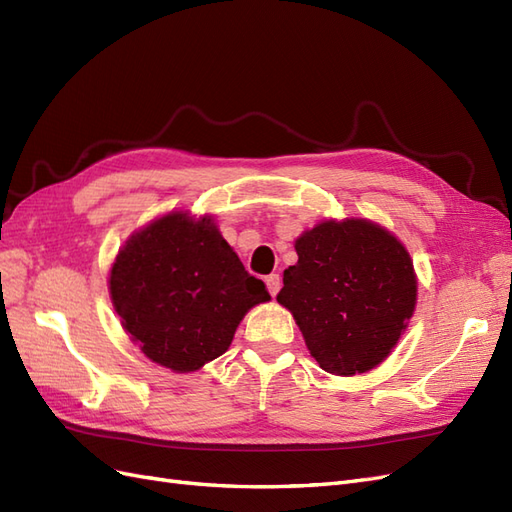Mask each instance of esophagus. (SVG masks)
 Instances as JSON below:
<instances>
[{"mask_svg":"<svg viewBox=\"0 0 512 512\" xmlns=\"http://www.w3.org/2000/svg\"><path fill=\"white\" fill-rule=\"evenodd\" d=\"M267 288H269V292H271V297H275L277 292H280V288H282V277H280V273H271V275H267Z\"/></svg>","mask_w":512,"mask_h":512,"instance_id":"esophagus-1","label":"esophagus"}]
</instances>
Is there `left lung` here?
Instances as JSON below:
<instances>
[{"label": "left lung", "mask_w": 512, "mask_h": 512, "mask_svg": "<svg viewBox=\"0 0 512 512\" xmlns=\"http://www.w3.org/2000/svg\"><path fill=\"white\" fill-rule=\"evenodd\" d=\"M277 303L288 307L318 365L354 376L380 365L416 303L412 260L391 232L367 220L322 222L294 243Z\"/></svg>", "instance_id": "left-lung-1"}]
</instances>
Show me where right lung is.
Masks as SVG:
<instances>
[{
	"label": "right lung",
	"instance_id": "add662e5",
	"mask_svg": "<svg viewBox=\"0 0 512 512\" xmlns=\"http://www.w3.org/2000/svg\"><path fill=\"white\" fill-rule=\"evenodd\" d=\"M111 299L151 361L194 371L224 354L247 309L271 297L211 218L168 213L119 252Z\"/></svg>",
	"mask_w": 512,
	"mask_h": 512
}]
</instances>
